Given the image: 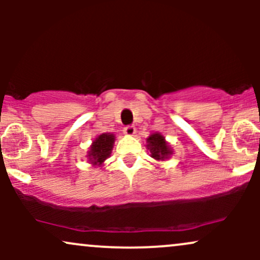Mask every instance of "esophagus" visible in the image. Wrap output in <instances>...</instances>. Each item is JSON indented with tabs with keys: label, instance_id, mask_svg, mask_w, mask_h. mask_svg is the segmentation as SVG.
Instances as JSON below:
<instances>
[{
	"label": "esophagus",
	"instance_id": "34e87169",
	"mask_svg": "<svg viewBox=\"0 0 260 260\" xmlns=\"http://www.w3.org/2000/svg\"><path fill=\"white\" fill-rule=\"evenodd\" d=\"M123 133L126 134V136H134V133H136V128L134 126H127L123 128Z\"/></svg>",
	"mask_w": 260,
	"mask_h": 260
}]
</instances>
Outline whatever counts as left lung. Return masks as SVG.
<instances>
[{
  "instance_id": "obj_1",
  "label": "left lung",
  "mask_w": 260,
  "mask_h": 260,
  "mask_svg": "<svg viewBox=\"0 0 260 260\" xmlns=\"http://www.w3.org/2000/svg\"><path fill=\"white\" fill-rule=\"evenodd\" d=\"M147 148L150 150V156L157 161L169 159L172 154V149L165 140V137L160 133H153L147 139Z\"/></svg>"
}]
</instances>
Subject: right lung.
Listing matches in <instances>:
<instances>
[{"instance_id":"add662e5","label":"right lung","mask_w":260,"mask_h":260,"mask_svg":"<svg viewBox=\"0 0 260 260\" xmlns=\"http://www.w3.org/2000/svg\"><path fill=\"white\" fill-rule=\"evenodd\" d=\"M113 143H115V136L111 133H103L95 138L90 145V150L88 151L89 161L92 165H103L104 161L111 154Z\"/></svg>"}]
</instances>
